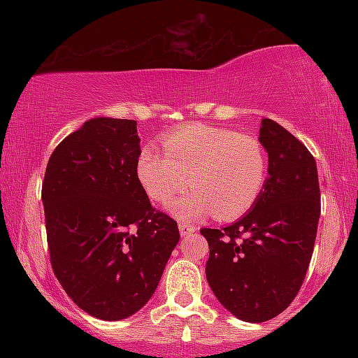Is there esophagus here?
I'll return each mask as SVG.
<instances>
[{
	"instance_id": "34e87169",
	"label": "esophagus",
	"mask_w": 358,
	"mask_h": 358,
	"mask_svg": "<svg viewBox=\"0 0 358 358\" xmlns=\"http://www.w3.org/2000/svg\"><path fill=\"white\" fill-rule=\"evenodd\" d=\"M178 229H180V236L182 237H188V236H192V234L196 232L195 225L188 224V222H182V224L178 225Z\"/></svg>"
}]
</instances>
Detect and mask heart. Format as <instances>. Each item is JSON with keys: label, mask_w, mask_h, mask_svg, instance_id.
<instances>
[{"label": "heart", "mask_w": 358, "mask_h": 358, "mask_svg": "<svg viewBox=\"0 0 358 358\" xmlns=\"http://www.w3.org/2000/svg\"><path fill=\"white\" fill-rule=\"evenodd\" d=\"M162 145L165 153L153 143L139 150L136 176L158 203H166L190 182L193 188L170 205L182 220L213 212L220 220L237 219L257 202L268 182V153L250 134L192 122L168 133Z\"/></svg>", "instance_id": "b5f03b06"}]
</instances>
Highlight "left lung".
Segmentation results:
<instances>
[{"label":"left lung","mask_w":358,"mask_h":358,"mask_svg":"<svg viewBox=\"0 0 358 358\" xmlns=\"http://www.w3.org/2000/svg\"><path fill=\"white\" fill-rule=\"evenodd\" d=\"M259 141L268 153V182L245 215L224 229H202L205 276L227 311L249 323L291 305L313 254L320 212L313 155L273 119H262Z\"/></svg>","instance_id":"obj_1"}]
</instances>
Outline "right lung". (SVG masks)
Here are the masks:
<instances>
[{
	"instance_id": "right-lung-1",
	"label": "right lung",
	"mask_w": 358,
	"mask_h": 358,
	"mask_svg": "<svg viewBox=\"0 0 358 358\" xmlns=\"http://www.w3.org/2000/svg\"><path fill=\"white\" fill-rule=\"evenodd\" d=\"M139 150L136 121L92 117L53 150L43 178L53 273L77 306L106 322L150 301L180 241L139 183Z\"/></svg>"
}]
</instances>
